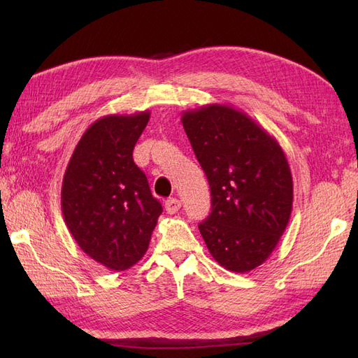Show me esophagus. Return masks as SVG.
<instances>
[{
	"label": "esophagus",
	"mask_w": 358,
	"mask_h": 358,
	"mask_svg": "<svg viewBox=\"0 0 358 358\" xmlns=\"http://www.w3.org/2000/svg\"><path fill=\"white\" fill-rule=\"evenodd\" d=\"M166 210H167V213H170V215H173V213H176L179 209H180V206H182V203H180V200H178V199H169V200H166Z\"/></svg>",
	"instance_id": "34e87169"
}]
</instances>
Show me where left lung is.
I'll return each instance as SVG.
<instances>
[{
    "mask_svg": "<svg viewBox=\"0 0 358 358\" xmlns=\"http://www.w3.org/2000/svg\"><path fill=\"white\" fill-rule=\"evenodd\" d=\"M182 125L210 187L212 212L199 224L206 246L230 272H251L273 252L291 216L284 150L229 104L183 112Z\"/></svg>",
    "mask_w": 358,
    "mask_h": 358,
    "instance_id": "obj_1",
    "label": "left lung"
}]
</instances>
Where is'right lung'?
<instances>
[{
	"label": "right lung",
	"instance_id": "obj_1",
	"mask_svg": "<svg viewBox=\"0 0 358 358\" xmlns=\"http://www.w3.org/2000/svg\"><path fill=\"white\" fill-rule=\"evenodd\" d=\"M149 117L145 110L96 119L74 148L62 179L61 208L73 239L115 272L145 255L162 212L133 159Z\"/></svg>",
	"mask_w": 358,
	"mask_h": 358
}]
</instances>
